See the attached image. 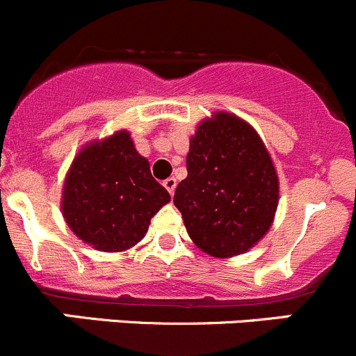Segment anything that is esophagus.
<instances>
[{"label":"esophagus","mask_w":356,"mask_h":356,"mask_svg":"<svg viewBox=\"0 0 356 356\" xmlns=\"http://www.w3.org/2000/svg\"><path fill=\"white\" fill-rule=\"evenodd\" d=\"M164 186H166V190L170 192V195H173L175 190H177V179L175 178H168L166 181H164Z\"/></svg>","instance_id":"34e87169"}]
</instances>
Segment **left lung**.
<instances>
[{"mask_svg": "<svg viewBox=\"0 0 356 356\" xmlns=\"http://www.w3.org/2000/svg\"><path fill=\"white\" fill-rule=\"evenodd\" d=\"M186 171L175 206L200 251L234 258L268 234L279 206V177L248 121L223 111L202 119L190 138Z\"/></svg>", "mask_w": 356, "mask_h": 356, "instance_id": "8db88e82", "label": "left lung"}]
</instances>
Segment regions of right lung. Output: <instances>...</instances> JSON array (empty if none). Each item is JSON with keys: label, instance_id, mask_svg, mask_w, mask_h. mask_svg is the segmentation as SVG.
<instances>
[{"label": "right lung", "instance_id": "add662e5", "mask_svg": "<svg viewBox=\"0 0 356 356\" xmlns=\"http://www.w3.org/2000/svg\"><path fill=\"white\" fill-rule=\"evenodd\" d=\"M170 200L129 131L119 129L76 154L63 179L60 207L67 227L84 244L122 252L145 237L152 216Z\"/></svg>", "mask_w": 356, "mask_h": 356}]
</instances>
